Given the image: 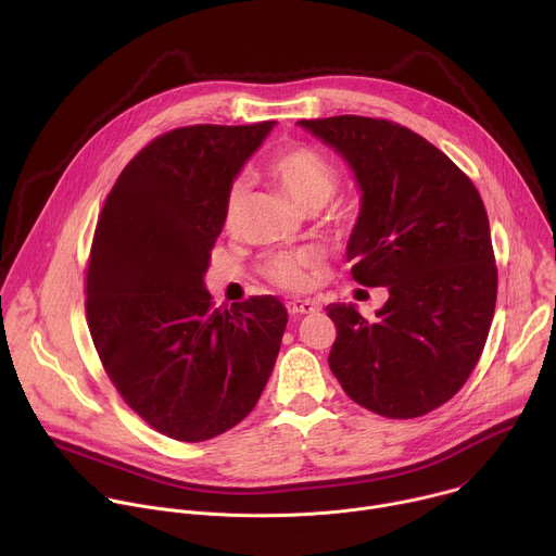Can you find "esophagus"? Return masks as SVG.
Segmentation results:
<instances>
[{"label": "esophagus", "instance_id": "34e87169", "mask_svg": "<svg viewBox=\"0 0 556 556\" xmlns=\"http://www.w3.org/2000/svg\"><path fill=\"white\" fill-rule=\"evenodd\" d=\"M286 307L290 314H312L319 309V303H316L314 299H290V301H286Z\"/></svg>", "mask_w": 556, "mask_h": 556}]
</instances>
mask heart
Listing matches in <instances>:
<instances>
[{"mask_svg": "<svg viewBox=\"0 0 556 556\" xmlns=\"http://www.w3.org/2000/svg\"><path fill=\"white\" fill-rule=\"evenodd\" d=\"M268 172L277 180V185L283 189V193L303 213L326 206L339 187L337 169L321 153H316L307 147H290L277 153L268 165ZM244 200H247V185L244 180H235L226 193V204H224L226 226H235L240 222ZM305 264H307V255L303 253H277L266 260L264 270L279 286L299 288L305 281L303 277Z\"/></svg>", "mask_w": 556, "mask_h": 556, "instance_id": "heart-1", "label": "heart"}]
</instances>
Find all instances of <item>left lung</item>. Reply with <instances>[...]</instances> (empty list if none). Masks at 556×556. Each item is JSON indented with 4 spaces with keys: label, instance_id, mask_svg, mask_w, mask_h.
<instances>
[{
    "label": "left lung",
    "instance_id": "8db88e82",
    "mask_svg": "<svg viewBox=\"0 0 556 556\" xmlns=\"http://www.w3.org/2000/svg\"><path fill=\"white\" fill-rule=\"evenodd\" d=\"M296 125L352 169L361 191L348 242L352 277L389 290L374 321L354 303L328 305L339 332L330 369L374 414L425 416L459 391L491 330L497 268L484 202L407 127L363 116Z\"/></svg>",
    "mask_w": 556,
    "mask_h": 556
}]
</instances>
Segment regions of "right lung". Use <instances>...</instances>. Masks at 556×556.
Masks as SVG:
<instances>
[{"instance_id":"1","label":"right lung","mask_w":556,"mask_h":556,"mask_svg":"<svg viewBox=\"0 0 556 556\" xmlns=\"http://www.w3.org/2000/svg\"><path fill=\"white\" fill-rule=\"evenodd\" d=\"M275 121L195 125L149 142L99 215L88 326L125 403L180 442L242 422L273 374L288 312L275 296L213 309L204 275L226 193Z\"/></svg>"}]
</instances>
